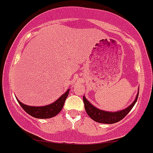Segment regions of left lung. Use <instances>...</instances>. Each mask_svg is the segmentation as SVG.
I'll return each mask as SVG.
<instances>
[{"mask_svg":"<svg viewBox=\"0 0 153 153\" xmlns=\"http://www.w3.org/2000/svg\"><path fill=\"white\" fill-rule=\"evenodd\" d=\"M139 92L137 95L135 100L133 102L131 105L127 107V108L124 109L122 111L117 112H108L105 111L99 110L94 107L90 102L83 96V102L85 105V109H86V113L88 115L91 117L93 120L99 123H102V124H114V123L118 122L120 120H122L129 112L131 111V109L133 108L134 105L137 102V99H138Z\"/></svg>","mask_w":153,"mask_h":153,"instance_id":"8db88e82","label":"left lung"}]
</instances>
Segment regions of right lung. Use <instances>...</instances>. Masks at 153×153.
Returning a JSON list of instances; mask_svg holds the SVG:
<instances>
[{
  "instance_id": "1",
  "label": "right lung",
  "mask_w": 153,
  "mask_h": 153,
  "mask_svg": "<svg viewBox=\"0 0 153 153\" xmlns=\"http://www.w3.org/2000/svg\"><path fill=\"white\" fill-rule=\"evenodd\" d=\"M68 94H69V89L54 103L49 105L42 106V107L26 105L22 104L19 100L17 101L21 107L23 108V110L27 112L29 115L36 117V118H51V117L57 115L61 111L62 108L64 107V102H65Z\"/></svg>"
}]
</instances>
